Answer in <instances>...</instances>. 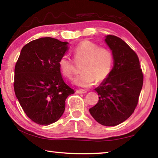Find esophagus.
Instances as JSON below:
<instances>
[{
    "mask_svg": "<svg viewBox=\"0 0 158 158\" xmlns=\"http://www.w3.org/2000/svg\"><path fill=\"white\" fill-rule=\"evenodd\" d=\"M76 92L78 93V94H85V93H87V92L86 90H84V89H77L76 90Z\"/></svg>",
    "mask_w": 158,
    "mask_h": 158,
    "instance_id": "34e87169",
    "label": "esophagus"
}]
</instances>
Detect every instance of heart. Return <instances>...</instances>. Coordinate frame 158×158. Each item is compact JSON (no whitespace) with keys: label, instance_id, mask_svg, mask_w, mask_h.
<instances>
[{"label":"heart","instance_id":"1","mask_svg":"<svg viewBox=\"0 0 158 158\" xmlns=\"http://www.w3.org/2000/svg\"><path fill=\"white\" fill-rule=\"evenodd\" d=\"M75 59L82 60L80 67L82 73L73 79L74 85L81 87H89L97 82L102 81L109 74L113 63V56L110 52L89 40L79 43L73 50ZM59 68L61 74L67 78L73 76V65L67 55L59 59Z\"/></svg>","mask_w":158,"mask_h":158}]
</instances>
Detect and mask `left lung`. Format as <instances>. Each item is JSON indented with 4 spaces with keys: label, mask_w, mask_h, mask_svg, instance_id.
Listing matches in <instances>:
<instances>
[{
    "label": "left lung",
    "mask_w": 158,
    "mask_h": 158,
    "mask_svg": "<svg viewBox=\"0 0 158 158\" xmlns=\"http://www.w3.org/2000/svg\"><path fill=\"white\" fill-rule=\"evenodd\" d=\"M112 51L113 67L94 90L99 95L97 104L89 111L97 123L115 126L130 117L138 103L143 76L136 54L121 38L105 36Z\"/></svg>",
    "instance_id": "obj_1"
}]
</instances>
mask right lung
Returning a JSON list of instances; mask_svg holds the SVG:
<instances>
[{"label":"right lung","instance_id":"obj_1","mask_svg":"<svg viewBox=\"0 0 158 158\" xmlns=\"http://www.w3.org/2000/svg\"><path fill=\"white\" fill-rule=\"evenodd\" d=\"M68 45L50 37L32 40L23 47L15 65V95L27 115L38 125L56 122L66 98L75 93L64 82L58 64Z\"/></svg>","mask_w":158,"mask_h":158}]
</instances>
